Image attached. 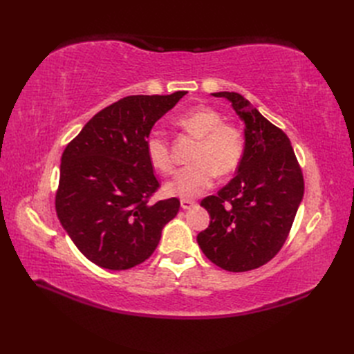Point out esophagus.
I'll list each match as a JSON object with an SVG mask.
<instances>
[{
    "label": "esophagus",
    "mask_w": 354,
    "mask_h": 354,
    "mask_svg": "<svg viewBox=\"0 0 354 354\" xmlns=\"http://www.w3.org/2000/svg\"><path fill=\"white\" fill-rule=\"evenodd\" d=\"M180 205H181V208H183V209H190V208H194L196 205V202L195 201H190V199H181L180 201Z\"/></svg>",
    "instance_id": "esophagus-1"
}]
</instances>
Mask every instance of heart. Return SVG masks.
I'll use <instances>...</instances> for the list:
<instances>
[{"label":"heart","instance_id":"b5f03b06","mask_svg":"<svg viewBox=\"0 0 354 354\" xmlns=\"http://www.w3.org/2000/svg\"><path fill=\"white\" fill-rule=\"evenodd\" d=\"M176 124L198 137V145L192 155L194 164L181 168L165 190L169 195L194 199L212 186L216 174L227 176L236 169L242 156V136L236 127L223 122L221 115L209 106H196L183 112ZM145 147L153 168L162 173L173 169L169 143L162 133H149Z\"/></svg>","mask_w":354,"mask_h":354}]
</instances>
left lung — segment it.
Returning a JSON list of instances; mask_svg holds the SVG:
<instances>
[{
    "label": "left lung",
    "mask_w": 354,
    "mask_h": 354,
    "mask_svg": "<svg viewBox=\"0 0 354 354\" xmlns=\"http://www.w3.org/2000/svg\"><path fill=\"white\" fill-rule=\"evenodd\" d=\"M224 97L245 124V147L236 176L201 207L209 226L198 234L207 259L227 272L257 269L281 251L303 201L304 180L288 136L239 93Z\"/></svg>",
    "instance_id": "1"
}]
</instances>
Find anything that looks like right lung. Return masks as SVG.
<instances>
[{
	"instance_id": "right-lung-1",
	"label": "right lung",
	"mask_w": 354,
	"mask_h": 354,
	"mask_svg": "<svg viewBox=\"0 0 354 354\" xmlns=\"http://www.w3.org/2000/svg\"><path fill=\"white\" fill-rule=\"evenodd\" d=\"M186 93L118 100L95 113L62 155L57 217L77 248L103 269L127 270L147 260L177 216V198L149 202L159 183L145 142Z\"/></svg>"
}]
</instances>
